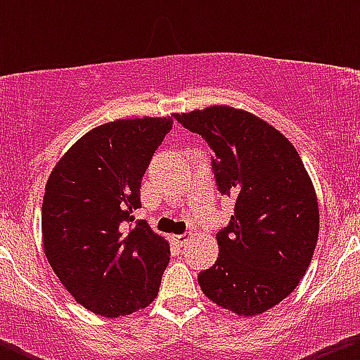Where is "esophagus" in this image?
Segmentation results:
<instances>
[{
  "mask_svg": "<svg viewBox=\"0 0 360 360\" xmlns=\"http://www.w3.org/2000/svg\"><path fill=\"white\" fill-rule=\"evenodd\" d=\"M191 238V233H183V235H172V240L176 242V245L183 248L184 244H188V240Z\"/></svg>",
  "mask_w": 360,
  "mask_h": 360,
  "instance_id": "obj_1",
  "label": "esophagus"
}]
</instances>
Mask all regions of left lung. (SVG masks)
Returning <instances> with one entry per match:
<instances>
[{
    "instance_id": "1",
    "label": "left lung",
    "mask_w": 360,
    "mask_h": 360,
    "mask_svg": "<svg viewBox=\"0 0 360 360\" xmlns=\"http://www.w3.org/2000/svg\"><path fill=\"white\" fill-rule=\"evenodd\" d=\"M214 151L221 195L235 198L217 231L219 256L198 274L203 294L244 317L288 297L310 266L319 238V203L291 141L264 120L230 106L174 115Z\"/></svg>"
}]
</instances>
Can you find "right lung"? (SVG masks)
I'll return each instance as SVG.
<instances>
[{
    "mask_svg": "<svg viewBox=\"0 0 360 360\" xmlns=\"http://www.w3.org/2000/svg\"><path fill=\"white\" fill-rule=\"evenodd\" d=\"M174 120L104 123L57 162L41 205L43 249L64 288L86 310L120 317L157 297L169 242L144 219L141 181Z\"/></svg>",
    "mask_w": 360,
    "mask_h": 360,
    "instance_id": "right-lung-1",
    "label": "right lung"
}]
</instances>
